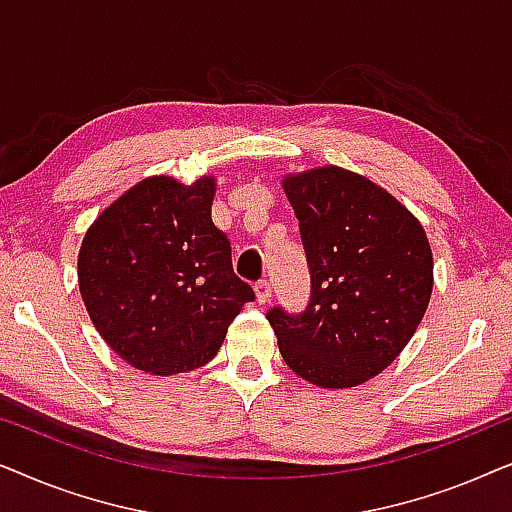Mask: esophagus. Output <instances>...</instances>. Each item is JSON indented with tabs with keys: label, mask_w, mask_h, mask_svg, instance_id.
Returning <instances> with one entry per match:
<instances>
[{
	"label": "esophagus",
	"mask_w": 512,
	"mask_h": 512,
	"mask_svg": "<svg viewBox=\"0 0 512 512\" xmlns=\"http://www.w3.org/2000/svg\"><path fill=\"white\" fill-rule=\"evenodd\" d=\"M256 298H258V303H270V298H272V286H270V282L268 279H261V282H256Z\"/></svg>",
	"instance_id": "obj_1"
}]
</instances>
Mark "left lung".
<instances>
[{"mask_svg": "<svg viewBox=\"0 0 512 512\" xmlns=\"http://www.w3.org/2000/svg\"><path fill=\"white\" fill-rule=\"evenodd\" d=\"M298 216L310 303L272 307L293 373L347 389L382 373L415 335L433 289V256L415 216L361 174L328 165L284 179Z\"/></svg>", "mask_w": 512, "mask_h": 512, "instance_id": "obj_1", "label": "left lung"}]
</instances>
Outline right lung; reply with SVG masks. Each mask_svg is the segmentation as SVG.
Wrapping results in <instances>:
<instances>
[{
    "label": "right lung",
    "mask_w": 512,
    "mask_h": 512,
    "mask_svg": "<svg viewBox=\"0 0 512 512\" xmlns=\"http://www.w3.org/2000/svg\"><path fill=\"white\" fill-rule=\"evenodd\" d=\"M214 191L212 177L193 186L149 177L83 237L81 298L97 333L132 368L177 375L205 366L242 305L256 298L212 221Z\"/></svg>",
    "instance_id": "1"
}]
</instances>
